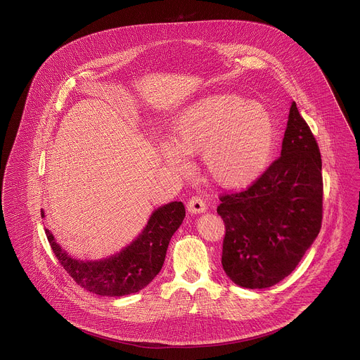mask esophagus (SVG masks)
<instances>
[{
	"label": "esophagus",
	"instance_id": "1",
	"mask_svg": "<svg viewBox=\"0 0 360 360\" xmlns=\"http://www.w3.org/2000/svg\"><path fill=\"white\" fill-rule=\"evenodd\" d=\"M188 212L191 214H202L207 210V205L203 199L200 198H192L189 202H188V206H186Z\"/></svg>",
	"mask_w": 360,
	"mask_h": 360
}]
</instances>
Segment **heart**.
Returning <instances> with one entry per match:
<instances>
[{
  "label": "heart",
  "instance_id": "obj_1",
  "mask_svg": "<svg viewBox=\"0 0 360 360\" xmlns=\"http://www.w3.org/2000/svg\"><path fill=\"white\" fill-rule=\"evenodd\" d=\"M277 127L271 111L236 94H213L185 107L175 118L171 141L161 144L165 162L186 174L188 155L200 154L217 184L240 188L256 181L271 161Z\"/></svg>",
  "mask_w": 360,
  "mask_h": 360
}]
</instances>
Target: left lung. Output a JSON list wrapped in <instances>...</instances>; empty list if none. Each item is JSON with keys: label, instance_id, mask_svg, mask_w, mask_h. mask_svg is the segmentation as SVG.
Returning a JSON list of instances; mask_svg holds the SVG:
<instances>
[{"label": "left lung", "instance_id": "1", "mask_svg": "<svg viewBox=\"0 0 360 360\" xmlns=\"http://www.w3.org/2000/svg\"><path fill=\"white\" fill-rule=\"evenodd\" d=\"M219 200L221 263L229 280L250 289L283 281L317 238L323 218L321 155L295 101L281 157L249 189Z\"/></svg>", "mask_w": 360, "mask_h": 360}]
</instances>
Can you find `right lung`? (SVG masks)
Instances as JSON below:
<instances>
[{
    "label": "right lung",
    "instance_id": "add662e5",
    "mask_svg": "<svg viewBox=\"0 0 360 360\" xmlns=\"http://www.w3.org/2000/svg\"><path fill=\"white\" fill-rule=\"evenodd\" d=\"M184 218L182 202L160 206L128 246L98 260L76 259L57 243L51 231L46 229V235L58 262L77 285L101 296H125L143 289L160 273L169 240Z\"/></svg>",
    "mask_w": 360,
    "mask_h": 360
}]
</instances>
